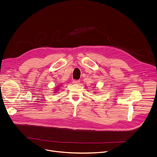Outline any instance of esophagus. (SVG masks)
<instances>
[{"instance_id":"obj_1","label":"esophagus","mask_w":157,"mask_h":157,"mask_svg":"<svg viewBox=\"0 0 157 157\" xmlns=\"http://www.w3.org/2000/svg\"><path fill=\"white\" fill-rule=\"evenodd\" d=\"M80 82V81L78 80H73V83L74 84H78Z\"/></svg>"}]
</instances>
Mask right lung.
<instances>
[{
    "label": "right lung",
    "instance_id": "1",
    "mask_svg": "<svg viewBox=\"0 0 157 157\" xmlns=\"http://www.w3.org/2000/svg\"><path fill=\"white\" fill-rule=\"evenodd\" d=\"M58 89V88H57ZM55 90H58V89H55Z\"/></svg>",
    "mask_w": 157,
    "mask_h": 157
}]
</instances>
